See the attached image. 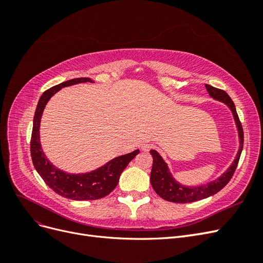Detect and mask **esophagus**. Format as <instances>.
Here are the masks:
<instances>
[{
  "label": "esophagus",
  "instance_id": "esophagus-1",
  "mask_svg": "<svg viewBox=\"0 0 263 263\" xmlns=\"http://www.w3.org/2000/svg\"><path fill=\"white\" fill-rule=\"evenodd\" d=\"M150 148H151L150 142H144V144L141 145V150L142 151H149Z\"/></svg>",
  "mask_w": 263,
  "mask_h": 263
}]
</instances>
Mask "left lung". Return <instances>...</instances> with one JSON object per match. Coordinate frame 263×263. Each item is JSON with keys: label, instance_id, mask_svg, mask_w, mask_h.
<instances>
[{"label": "left lung", "instance_id": "8db88e82", "mask_svg": "<svg viewBox=\"0 0 263 263\" xmlns=\"http://www.w3.org/2000/svg\"><path fill=\"white\" fill-rule=\"evenodd\" d=\"M205 87L212 99L225 104L230 109V112H232L238 133V139H239V147H238V151L235 156L233 163L228 166L224 173H221L217 179H215L209 183H205V184L196 186L184 185L180 183L176 178H174L168 163L164 161V159L161 157V155L159 154L157 150L151 149L150 154L154 158V163L150 173V183L151 185H153L154 190L156 191V193L165 201L173 203H191L203 200V198L216 194L227 184L229 180L232 179L233 174L237 168L238 161H239L243 146V132L239 118H238L237 115V110L234 102L225 91L216 89V87L209 84H205Z\"/></svg>", "mask_w": 263, "mask_h": 263}]
</instances>
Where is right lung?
<instances>
[{
    "instance_id": "add662e5",
    "label": "right lung",
    "mask_w": 263,
    "mask_h": 263,
    "mask_svg": "<svg viewBox=\"0 0 263 263\" xmlns=\"http://www.w3.org/2000/svg\"><path fill=\"white\" fill-rule=\"evenodd\" d=\"M92 82L90 78H77L50 87L43 93L38 101L33 121L30 140V155L34 166L45 183L55 193L73 201H91L108 195L116 187L119 177L133 159L139 154V149L129 154L113 158L98 169L84 173H67L58 169L47 159L41 144V121L47 103L62 87L78 83Z\"/></svg>"
}]
</instances>
